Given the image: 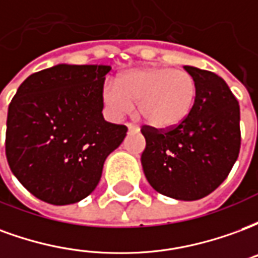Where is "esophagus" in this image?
Instances as JSON below:
<instances>
[{"instance_id":"34e87169","label":"esophagus","mask_w":258,"mask_h":258,"mask_svg":"<svg viewBox=\"0 0 258 258\" xmlns=\"http://www.w3.org/2000/svg\"><path fill=\"white\" fill-rule=\"evenodd\" d=\"M127 127H128L130 131H138L140 127L137 125V124H133V123H127Z\"/></svg>"}]
</instances>
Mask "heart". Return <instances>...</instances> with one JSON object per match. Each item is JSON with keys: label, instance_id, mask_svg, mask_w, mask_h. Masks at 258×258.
I'll list each match as a JSON object with an SVG mask.
<instances>
[{"label": "heart", "instance_id": "heart-1", "mask_svg": "<svg viewBox=\"0 0 258 258\" xmlns=\"http://www.w3.org/2000/svg\"><path fill=\"white\" fill-rule=\"evenodd\" d=\"M196 81L188 72L173 68H142L107 84L103 99L113 116L123 117L134 105L155 127H173L188 117L196 99Z\"/></svg>", "mask_w": 258, "mask_h": 258}]
</instances>
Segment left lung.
Segmentation results:
<instances>
[{
	"mask_svg": "<svg viewBox=\"0 0 258 258\" xmlns=\"http://www.w3.org/2000/svg\"><path fill=\"white\" fill-rule=\"evenodd\" d=\"M196 81L188 117L168 128L142 125L141 163L148 182L177 200H198L227 178L240 149V110L227 83L209 70L184 66Z\"/></svg>",
	"mask_w": 258,
	"mask_h": 258,
	"instance_id": "8db88e82",
	"label": "left lung"
}]
</instances>
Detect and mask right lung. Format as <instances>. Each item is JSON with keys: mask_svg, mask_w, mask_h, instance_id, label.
<instances>
[{"mask_svg": "<svg viewBox=\"0 0 258 258\" xmlns=\"http://www.w3.org/2000/svg\"><path fill=\"white\" fill-rule=\"evenodd\" d=\"M110 66L56 64L31 74L8 107L5 153L11 171L37 199L72 205L95 189L106 157L127 127L103 118Z\"/></svg>", "mask_w": 258, "mask_h": 258, "instance_id": "obj_1", "label": "right lung"}]
</instances>
